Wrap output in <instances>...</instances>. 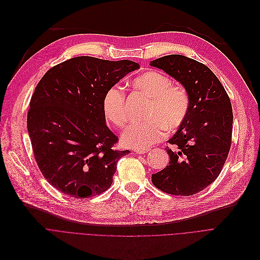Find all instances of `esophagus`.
Masks as SVG:
<instances>
[{
	"label": "esophagus",
	"mask_w": 260,
	"mask_h": 260,
	"mask_svg": "<svg viewBox=\"0 0 260 260\" xmlns=\"http://www.w3.org/2000/svg\"><path fill=\"white\" fill-rule=\"evenodd\" d=\"M135 153H138V154H145V153H147V152H149L150 151V149H145V148H141V149H135V150H133Z\"/></svg>",
	"instance_id": "esophagus-1"
}]
</instances>
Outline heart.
Instances as JSON below:
<instances>
[{
  "label": "heart",
  "mask_w": 260,
  "mask_h": 260,
  "mask_svg": "<svg viewBox=\"0 0 260 260\" xmlns=\"http://www.w3.org/2000/svg\"><path fill=\"white\" fill-rule=\"evenodd\" d=\"M133 84L150 101L146 122L133 123L122 133L121 142L129 148H149L162 141L167 132H175L186 121L190 111V97L183 86L175 85L171 78L158 71H148L133 81ZM126 91L113 84L103 98L106 119L115 127L128 121Z\"/></svg>",
  "instance_id": "1"
}]
</instances>
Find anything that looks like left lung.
<instances>
[{
  "label": "left lung",
  "mask_w": 260,
  "mask_h": 260,
  "mask_svg": "<svg viewBox=\"0 0 260 260\" xmlns=\"http://www.w3.org/2000/svg\"><path fill=\"white\" fill-rule=\"evenodd\" d=\"M180 81L190 97L188 117L168 143L169 165L151 176L154 186L175 196H192L220 175L228 158L233 130L230 97L205 64L182 55L151 61Z\"/></svg>",
  "instance_id": "obj_1"
}]
</instances>
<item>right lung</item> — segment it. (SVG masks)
Listing matches in <instances>:
<instances>
[{
    "instance_id": "obj_1",
    "label": "right lung",
    "mask_w": 260,
    "mask_h": 260,
    "mask_svg": "<svg viewBox=\"0 0 260 260\" xmlns=\"http://www.w3.org/2000/svg\"><path fill=\"white\" fill-rule=\"evenodd\" d=\"M140 68L131 60L80 56L63 61L37 84L27 113L35 159L59 191L84 199L106 191L118 159V138L106 125L103 98L111 85Z\"/></svg>"
}]
</instances>
